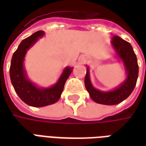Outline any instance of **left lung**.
I'll return each instance as SVG.
<instances>
[{
  "label": "left lung",
  "mask_w": 146,
  "mask_h": 146,
  "mask_svg": "<svg viewBox=\"0 0 146 146\" xmlns=\"http://www.w3.org/2000/svg\"><path fill=\"white\" fill-rule=\"evenodd\" d=\"M111 45L115 51L116 57L123 64L127 74L126 79L113 90L109 92H103L94 88L90 79L88 66L87 67L84 79L85 88L92 100L98 104L108 106L119 104L125 100L135 88L138 76V60L131 44L119 36H113Z\"/></svg>",
  "instance_id": "1"
}]
</instances>
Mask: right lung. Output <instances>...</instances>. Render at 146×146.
<instances>
[{
    "instance_id": "obj_1",
    "label": "right lung",
    "mask_w": 146,
    "mask_h": 146,
    "mask_svg": "<svg viewBox=\"0 0 146 146\" xmlns=\"http://www.w3.org/2000/svg\"><path fill=\"white\" fill-rule=\"evenodd\" d=\"M44 35L40 30L24 39L12 55L10 66V78L19 97L26 104L33 107H44L54 104L60 98L65 83L73 71V67H66L58 81L49 88H39L27 76L24 59L27 51Z\"/></svg>"
}]
</instances>
